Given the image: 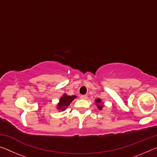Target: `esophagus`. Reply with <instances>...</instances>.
I'll return each mask as SVG.
<instances>
[{"mask_svg": "<svg viewBox=\"0 0 157 157\" xmlns=\"http://www.w3.org/2000/svg\"><path fill=\"white\" fill-rule=\"evenodd\" d=\"M87 95H81L80 96V98L81 99H83V100H86V99H87Z\"/></svg>", "mask_w": 157, "mask_h": 157, "instance_id": "1", "label": "esophagus"}]
</instances>
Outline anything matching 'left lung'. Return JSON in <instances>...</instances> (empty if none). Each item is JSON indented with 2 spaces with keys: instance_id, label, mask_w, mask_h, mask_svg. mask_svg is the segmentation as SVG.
Masks as SVG:
<instances>
[{
  "instance_id": "1",
  "label": "left lung",
  "mask_w": 157,
  "mask_h": 157,
  "mask_svg": "<svg viewBox=\"0 0 157 157\" xmlns=\"http://www.w3.org/2000/svg\"><path fill=\"white\" fill-rule=\"evenodd\" d=\"M95 105L97 106V107H98V109L102 110L103 106H104V105H102V100L100 99V98H96V99L95 100Z\"/></svg>"
}]
</instances>
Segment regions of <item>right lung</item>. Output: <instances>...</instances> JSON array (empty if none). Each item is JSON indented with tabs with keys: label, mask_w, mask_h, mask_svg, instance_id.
<instances>
[{
	"label": "right lung",
	"mask_w": 157,
	"mask_h": 157,
	"mask_svg": "<svg viewBox=\"0 0 157 157\" xmlns=\"http://www.w3.org/2000/svg\"><path fill=\"white\" fill-rule=\"evenodd\" d=\"M75 98H77L76 95H68L66 94H64L59 98V101L57 103L56 108L58 110L64 111Z\"/></svg>",
	"instance_id": "obj_1"
}]
</instances>
